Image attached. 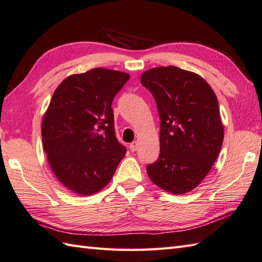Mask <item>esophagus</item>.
<instances>
[{
  "instance_id": "obj_1",
  "label": "esophagus",
  "mask_w": 262,
  "mask_h": 262,
  "mask_svg": "<svg viewBox=\"0 0 262 262\" xmlns=\"http://www.w3.org/2000/svg\"><path fill=\"white\" fill-rule=\"evenodd\" d=\"M138 148H139V142H138V141H133L132 143H130V150H131L132 152L137 151Z\"/></svg>"
}]
</instances>
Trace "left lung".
I'll return each mask as SVG.
<instances>
[{
  "label": "left lung",
  "mask_w": 262,
  "mask_h": 262,
  "mask_svg": "<svg viewBox=\"0 0 262 262\" xmlns=\"http://www.w3.org/2000/svg\"><path fill=\"white\" fill-rule=\"evenodd\" d=\"M140 81L155 97L161 120L160 156L146 172L167 192L188 193L219 156L225 131L218 99L202 76L173 66L146 70Z\"/></svg>",
  "instance_id": "1"
}]
</instances>
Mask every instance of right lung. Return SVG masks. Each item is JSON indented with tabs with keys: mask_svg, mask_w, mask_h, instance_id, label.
Listing matches in <instances>:
<instances>
[{
	"mask_svg": "<svg viewBox=\"0 0 262 262\" xmlns=\"http://www.w3.org/2000/svg\"><path fill=\"white\" fill-rule=\"evenodd\" d=\"M130 74L95 68L55 89L42 120L43 149L56 179L79 195H92L112 179L125 156L116 138L112 101Z\"/></svg>",
	"mask_w": 262,
	"mask_h": 262,
	"instance_id": "right-lung-1",
	"label": "right lung"
}]
</instances>
